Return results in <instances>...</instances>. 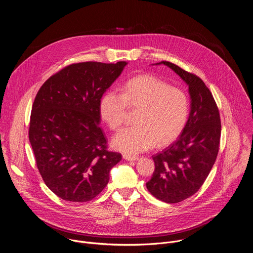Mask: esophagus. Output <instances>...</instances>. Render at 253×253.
I'll return each instance as SVG.
<instances>
[{
  "mask_svg": "<svg viewBox=\"0 0 253 253\" xmlns=\"http://www.w3.org/2000/svg\"><path fill=\"white\" fill-rule=\"evenodd\" d=\"M123 158L127 161H135V160H138L139 157L138 156H131V155H127V154H124L123 155Z\"/></svg>",
  "mask_w": 253,
  "mask_h": 253,
  "instance_id": "obj_1",
  "label": "esophagus"
}]
</instances>
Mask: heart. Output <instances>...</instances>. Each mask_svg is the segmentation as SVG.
Here are the masks:
<instances>
[{
  "label": "heart",
  "mask_w": 253,
  "mask_h": 253,
  "mask_svg": "<svg viewBox=\"0 0 253 253\" xmlns=\"http://www.w3.org/2000/svg\"><path fill=\"white\" fill-rule=\"evenodd\" d=\"M128 107L139 109L136 125L123 128L112 139V146L128 155L146 151L154 143L157 146L171 143L185 128L189 115L186 93L151 75L130 79L122 93L107 91L100 101V115L111 130H117Z\"/></svg>",
  "instance_id": "b5f03b06"
}]
</instances>
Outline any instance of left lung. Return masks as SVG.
Instances as JSON below:
<instances>
[{"mask_svg": "<svg viewBox=\"0 0 253 253\" xmlns=\"http://www.w3.org/2000/svg\"><path fill=\"white\" fill-rule=\"evenodd\" d=\"M188 85L190 113L185 128L171 145L152 156L155 170L146 183L149 192L166 203L195 194L217 157L221 122L218 107L204 82L179 66L162 61Z\"/></svg>", "mask_w": 253, "mask_h": 253, "instance_id": "1", "label": "left lung"}]
</instances>
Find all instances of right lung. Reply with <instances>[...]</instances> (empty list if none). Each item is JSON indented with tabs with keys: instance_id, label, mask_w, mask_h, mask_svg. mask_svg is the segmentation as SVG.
<instances>
[{
	"instance_id": "right-lung-1",
	"label": "right lung",
	"mask_w": 253,
	"mask_h": 253,
	"mask_svg": "<svg viewBox=\"0 0 253 253\" xmlns=\"http://www.w3.org/2000/svg\"><path fill=\"white\" fill-rule=\"evenodd\" d=\"M126 62L71 64L52 75L33 103L29 140L45 184L66 201L87 202L109 182L122 156L108 150L100 101Z\"/></svg>"
}]
</instances>
